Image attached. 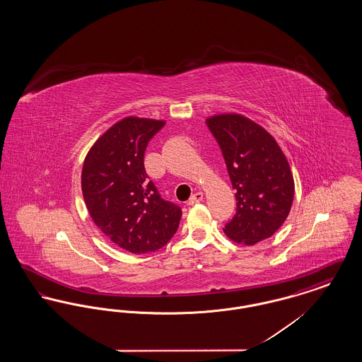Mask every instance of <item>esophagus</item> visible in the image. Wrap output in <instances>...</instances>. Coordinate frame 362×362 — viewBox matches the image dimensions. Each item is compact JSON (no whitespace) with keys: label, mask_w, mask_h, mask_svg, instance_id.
<instances>
[{"label":"esophagus","mask_w":362,"mask_h":362,"mask_svg":"<svg viewBox=\"0 0 362 362\" xmlns=\"http://www.w3.org/2000/svg\"><path fill=\"white\" fill-rule=\"evenodd\" d=\"M202 199H204V194L198 191V192H195V194H192V195H191V198H189L187 205H189V206H192V205H195V204L201 202Z\"/></svg>","instance_id":"obj_1"}]
</instances>
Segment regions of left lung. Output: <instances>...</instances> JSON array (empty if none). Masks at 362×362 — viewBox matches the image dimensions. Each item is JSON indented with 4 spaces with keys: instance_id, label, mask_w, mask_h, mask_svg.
I'll return each mask as SVG.
<instances>
[{
    "instance_id": "obj_1",
    "label": "left lung",
    "mask_w": 362,
    "mask_h": 362,
    "mask_svg": "<svg viewBox=\"0 0 362 362\" xmlns=\"http://www.w3.org/2000/svg\"><path fill=\"white\" fill-rule=\"evenodd\" d=\"M206 123L236 189V214L225 225V235L245 245L272 238L292 207L294 180L288 158L266 129L244 115L218 114Z\"/></svg>"
}]
</instances>
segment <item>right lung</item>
<instances>
[{"label":"right lung","mask_w":362,"mask_h":362,"mask_svg":"<svg viewBox=\"0 0 362 362\" xmlns=\"http://www.w3.org/2000/svg\"><path fill=\"white\" fill-rule=\"evenodd\" d=\"M163 119L127 117L104 132L86 153L81 189L88 213L104 235L133 254L171 240L182 209L164 201L144 167L149 139Z\"/></svg>","instance_id":"obj_1"}]
</instances>
